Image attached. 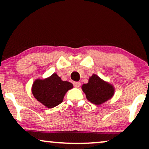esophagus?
I'll use <instances>...</instances> for the list:
<instances>
[{
    "label": "esophagus",
    "mask_w": 149,
    "mask_h": 149,
    "mask_svg": "<svg viewBox=\"0 0 149 149\" xmlns=\"http://www.w3.org/2000/svg\"><path fill=\"white\" fill-rule=\"evenodd\" d=\"M73 85H74V86L75 87L78 88V87L81 86V83L80 82H76V81H74V82H73Z\"/></svg>",
    "instance_id": "obj_1"
}]
</instances>
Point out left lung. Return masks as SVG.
Masks as SVG:
<instances>
[{"label": "left lung", "mask_w": 149, "mask_h": 149, "mask_svg": "<svg viewBox=\"0 0 149 149\" xmlns=\"http://www.w3.org/2000/svg\"><path fill=\"white\" fill-rule=\"evenodd\" d=\"M81 88L86 95L87 99L95 105L106 102L111 99L115 93L113 85L95 74L89 77L88 83L83 84Z\"/></svg>", "instance_id": "1"}]
</instances>
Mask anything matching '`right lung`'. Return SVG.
<instances>
[{"label":"right lung","mask_w":149,"mask_h":149,"mask_svg":"<svg viewBox=\"0 0 149 149\" xmlns=\"http://www.w3.org/2000/svg\"><path fill=\"white\" fill-rule=\"evenodd\" d=\"M73 87L72 83L62 81L56 73L49 77L34 81L32 93L37 100L49 109H52L63 102L67 91Z\"/></svg>","instance_id":"add662e5"}]
</instances>
